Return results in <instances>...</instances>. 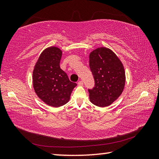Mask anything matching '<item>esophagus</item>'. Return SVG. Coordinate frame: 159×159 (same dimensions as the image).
I'll use <instances>...</instances> for the list:
<instances>
[{
  "instance_id": "1",
  "label": "esophagus",
  "mask_w": 159,
  "mask_h": 159,
  "mask_svg": "<svg viewBox=\"0 0 159 159\" xmlns=\"http://www.w3.org/2000/svg\"><path fill=\"white\" fill-rule=\"evenodd\" d=\"M78 85H83V80H79V81L78 82Z\"/></svg>"
}]
</instances>
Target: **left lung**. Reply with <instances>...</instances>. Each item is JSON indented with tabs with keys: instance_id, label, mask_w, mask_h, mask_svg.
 <instances>
[{
	"instance_id": "1",
	"label": "left lung",
	"mask_w": 159,
	"mask_h": 159,
	"mask_svg": "<svg viewBox=\"0 0 159 159\" xmlns=\"http://www.w3.org/2000/svg\"><path fill=\"white\" fill-rule=\"evenodd\" d=\"M90 68L95 80L88 89L90 99L95 105L107 107L122 93L125 76L122 63L114 52L100 48L90 54Z\"/></svg>"
}]
</instances>
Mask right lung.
<instances>
[{
	"instance_id": "add662e5",
	"label": "right lung",
	"mask_w": 159,
	"mask_h": 159,
	"mask_svg": "<svg viewBox=\"0 0 159 159\" xmlns=\"http://www.w3.org/2000/svg\"><path fill=\"white\" fill-rule=\"evenodd\" d=\"M62 52L50 47L41 53L33 72L35 92L45 103L54 107L65 104L77 84L70 81L60 66Z\"/></svg>"
}]
</instances>
